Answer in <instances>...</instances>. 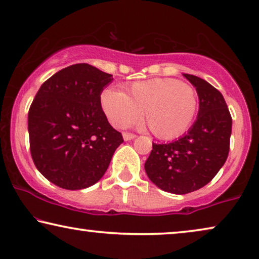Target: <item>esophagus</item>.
I'll return each instance as SVG.
<instances>
[{
	"mask_svg": "<svg viewBox=\"0 0 259 259\" xmlns=\"http://www.w3.org/2000/svg\"><path fill=\"white\" fill-rule=\"evenodd\" d=\"M123 138H124V141H131L134 140V138H136V135L130 134V133H124L123 134Z\"/></svg>",
	"mask_w": 259,
	"mask_h": 259,
	"instance_id": "obj_1",
	"label": "esophagus"
}]
</instances>
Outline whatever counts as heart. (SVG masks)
<instances>
[{"label": "heart", "instance_id": "b5f03b06", "mask_svg": "<svg viewBox=\"0 0 259 259\" xmlns=\"http://www.w3.org/2000/svg\"><path fill=\"white\" fill-rule=\"evenodd\" d=\"M101 107L116 128H128L140 121L143 111L149 130L159 140H174L185 133L197 110V95L187 83L175 78L135 82L125 94L104 89Z\"/></svg>", "mask_w": 259, "mask_h": 259}]
</instances>
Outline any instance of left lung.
<instances>
[{"label": "left lung", "instance_id": "left-lung-1", "mask_svg": "<svg viewBox=\"0 0 259 259\" xmlns=\"http://www.w3.org/2000/svg\"><path fill=\"white\" fill-rule=\"evenodd\" d=\"M183 76L197 92V118L178 140L165 144L152 143L144 164L149 180L175 195L198 190L216 176L228 158L232 128L223 95L205 79L190 74Z\"/></svg>", "mask_w": 259, "mask_h": 259}]
</instances>
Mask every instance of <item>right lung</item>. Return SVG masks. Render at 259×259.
<instances>
[{"label":"right lung","instance_id":"obj_1","mask_svg":"<svg viewBox=\"0 0 259 259\" xmlns=\"http://www.w3.org/2000/svg\"><path fill=\"white\" fill-rule=\"evenodd\" d=\"M112 79L90 64H72L36 94L28 114L31 157L57 187L81 190L97 183L123 143L101 107V94Z\"/></svg>","mask_w":259,"mask_h":259}]
</instances>
